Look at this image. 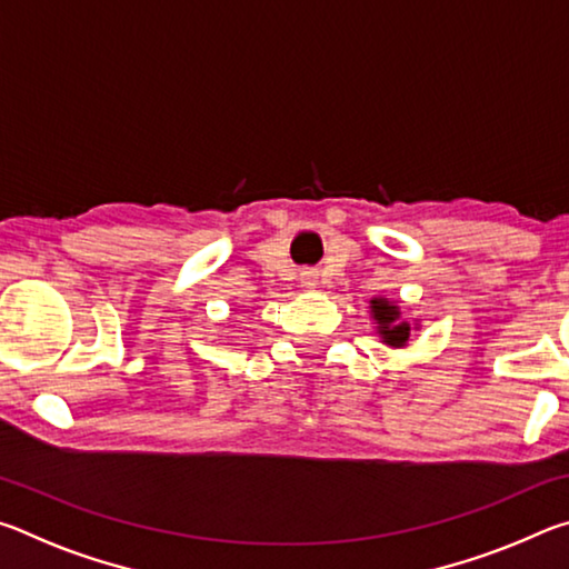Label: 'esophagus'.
Masks as SVG:
<instances>
[{
    "mask_svg": "<svg viewBox=\"0 0 569 569\" xmlns=\"http://www.w3.org/2000/svg\"><path fill=\"white\" fill-rule=\"evenodd\" d=\"M301 283H303V288H319V273L313 271V268H303L301 271Z\"/></svg>",
    "mask_w": 569,
    "mask_h": 569,
    "instance_id": "obj_1",
    "label": "esophagus"
}]
</instances>
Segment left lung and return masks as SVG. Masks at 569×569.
Returning <instances> with one entry per match:
<instances>
[{
  "instance_id": "obj_1",
  "label": "left lung",
  "mask_w": 569,
  "mask_h": 569,
  "mask_svg": "<svg viewBox=\"0 0 569 569\" xmlns=\"http://www.w3.org/2000/svg\"><path fill=\"white\" fill-rule=\"evenodd\" d=\"M369 313L373 323H377V333L381 343L391 346V349H407L411 331H419V321L401 319V306L391 298L373 296L369 301Z\"/></svg>"
}]
</instances>
